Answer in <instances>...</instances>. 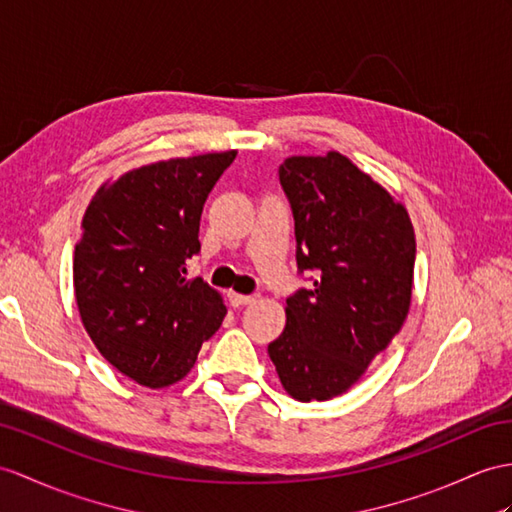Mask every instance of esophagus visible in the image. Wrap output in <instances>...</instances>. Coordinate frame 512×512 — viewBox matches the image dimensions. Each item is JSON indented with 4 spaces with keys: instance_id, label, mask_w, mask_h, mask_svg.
<instances>
[{
    "instance_id": "1",
    "label": "esophagus",
    "mask_w": 512,
    "mask_h": 512,
    "mask_svg": "<svg viewBox=\"0 0 512 512\" xmlns=\"http://www.w3.org/2000/svg\"><path fill=\"white\" fill-rule=\"evenodd\" d=\"M228 297H230V304H232L234 308H241V306H247V304H254L256 299H258V295H241V293H230Z\"/></svg>"
}]
</instances>
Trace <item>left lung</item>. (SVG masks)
I'll use <instances>...</instances> for the list:
<instances>
[{"label":"left lung","instance_id":"left-lung-1","mask_svg":"<svg viewBox=\"0 0 512 512\" xmlns=\"http://www.w3.org/2000/svg\"><path fill=\"white\" fill-rule=\"evenodd\" d=\"M280 184L295 217L297 267L317 278L286 299L284 332L267 352L286 393L326 402L352 389L402 330L415 230L404 204L339 152L286 158Z\"/></svg>","mask_w":512,"mask_h":512}]
</instances>
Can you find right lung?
<instances>
[{
    "instance_id": "1",
    "label": "right lung",
    "mask_w": 512,
    "mask_h": 512,
    "mask_svg": "<svg viewBox=\"0 0 512 512\" xmlns=\"http://www.w3.org/2000/svg\"><path fill=\"white\" fill-rule=\"evenodd\" d=\"M236 149L158 160L99 186L73 252L84 330L108 363L149 389L176 384L223 317L221 293L186 280L199 219Z\"/></svg>"
}]
</instances>
